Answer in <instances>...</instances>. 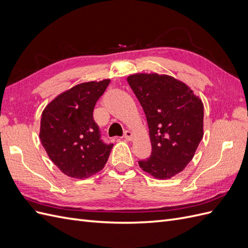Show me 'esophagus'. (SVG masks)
<instances>
[{
  "label": "esophagus",
  "mask_w": 248,
  "mask_h": 248,
  "mask_svg": "<svg viewBox=\"0 0 248 248\" xmlns=\"http://www.w3.org/2000/svg\"><path fill=\"white\" fill-rule=\"evenodd\" d=\"M126 140H132V138H133V134L129 131V130H126L125 132H124V137H123Z\"/></svg>",
  "instance_id": "obj_1"
}]
</instances>
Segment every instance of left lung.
Segmentation results:
<instances>
[{
  "instance_id": "left-lung-1",
  "label": "left lung",
  "mask_w": 248,
  "mask_h": 248,
  "mask_svg": "<svg viewBox=\"0 0 248 248\" xmlns=\"http://www.w3.org/2000/svg\"><path fill=\"white\" fill-rule=\"evenodd\" d=\"M127 81L145 111L152 145L151 155L140 160V167L157 179L171 178L191 161L202 139V103L169 76L140 73Z\"/></svg>"
}]
</instances>
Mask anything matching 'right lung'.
Here are the masks:
<instances>
[{"label":"right lung","mask_w":248,"mask_h":248,"mask_svg":"<svg viewBox=\"0 0 248 248\" xmlns=\"http://www.w3.org/2000/svg\"><path fill=\"white\" fill-rule=\"evenodd\" d=\"M109 79L89 81L59 95L44 108L40 123L41 144L65 175L85 179L106 166L111 142L103 141L93 118L96 102Z\"/></svg>","instance_id":"obj_1"}]
</instances>
